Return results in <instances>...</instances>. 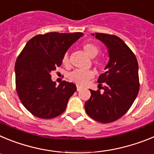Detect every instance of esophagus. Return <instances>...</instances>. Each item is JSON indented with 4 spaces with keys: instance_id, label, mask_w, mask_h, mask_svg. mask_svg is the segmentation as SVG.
<instances>
[{
    "instance_id": "34e87169",
    "label": "esophagus",
    "mask_w": 154,
    "mask_h": 154,
    "mask_svg": "<svg viewBox=\"0 0 154 154\" xmlns=\"http://www.w3.org/2000/svg\"><path fill=\"white\" fill-rule=\"evenodd\" d=\"M82 88L81 86H79V85H77V91L82 90Z\"/></svg>"
}]
</instances>
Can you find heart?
<instances>
[{"instance_id": "1", "label": "heart", "mask_w": 154, "mask_h": 154, "mask_svg": "<svg viewBox=\"0 0 154 154\" xmlns=\"http://www.w3.org/2000/svg\"><path fill=\"white\" fill-rule=\"evenodd\" d=\"M83 50L87 55L91 58H94L99 54V48L93 43H86L83 45ZM62 64L65 66L69 65V58L68 54H65L62 59ZM95 64L97 66H102L103 62L101 60L95 61ZM69 80L72 82L76 84L77 85L83 86L88 83L89 80L94 77V72L92 70H82V69H75L71 72L68 75Z\"/></svg>"}]
</instances>
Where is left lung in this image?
Instances as JSON below:
<instances>
[{"instance_id": "left-lung-1", "label": "left lung", "mask_w": 154, "mask_h": 154, "mask_svg": "<svg viewBox=\"0 0 154 154\" xmlns=\"http://www.w3.org/2000/svg\"><path fill=\"white\" fill-rule=\"evenodd\" d=\"M108 48L109 62L98 79L99 89H89L91 96L85 103V112L94 120L108 123L122 117L138 95V62L130 48L119 37L92 34Z\"/></svg>"}]
</instances>
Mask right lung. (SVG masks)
Segmentation results:
<instances>
[{"label": "right lung", "instance_id": "obj_1", "mask_svg": "<svg viewBox=\"0 0 154 154\" xmlns=\"http://www.w3.org/2000/svg\"><path fill=\"white\" fill-rule=\"evenodd\" d=\"M81 32H49L38 35L27 42L16 60V90L24 106L41 119L61 115L69 98L76 91L72 82L63 81L58 86L51 72L62 65V57Z\"/></svg>", "mask_w": 154, "mask_h": 154}]
</instances>
